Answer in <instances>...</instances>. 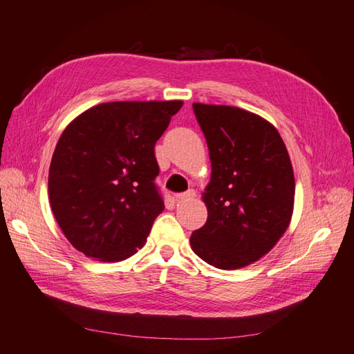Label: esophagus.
Returning <instances> with one entry per match:
<instances>
[{
  "mask_svg": "<svg viewBox=\"0 0 354 354\" xmlns=\"http://www.w3.org/2000/svg\"><path fill=\"white\" fill-rule=\"evenodd\" d=\"M195 196H196L195 190H187V192H185V194L176 195V201H177V202H183V201H186V199H194Z\"/></svg>",
  "mask_w": 354,
  "mask_h": 354,
  "instance_id": "esophagus-1",
  "label": "esophagus"
}]
</instances>
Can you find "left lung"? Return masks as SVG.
<instances>
[{"mask_svg": "<svg viewBox=\"0 0 354 354\" xmlns=\"http://www.w3.org/2000/svg\"><path fill=\"white\" fill-rule=\"evenodd\" d=\"M207 138L211 180L202 199L207 223L190 246L223 270L252 264L282 238L294 211L295 180L274 125L236 106L194 103Z\"/></svg>", "mask_w": 354, "mask_h": 354, "instance_id": "left-lung-1", "label": "left lung"}]
</instances>
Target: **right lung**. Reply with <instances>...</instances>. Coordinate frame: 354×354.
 I'll return each mask as SVG.
<instances>
[{
  "instance_id": "right-lung-1",
  "label": "right lung",
  "mask_w": 354,
  "mask_h": 354,
  "mask_svg": "<svg viewBox=\"0 0 354 354\" xmlns=\"http://www.w3.org/2000/svg\"><path fill=\"white\" fill-rule=\"evenodd\" d=\"M181 100L109 102L78 115L62 133L48 171V198L75 250L122 261L146 243L164 211L155 143Z\"/></svg>"
}]
</instances>
